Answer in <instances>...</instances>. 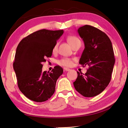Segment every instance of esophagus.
<instances>
[{
    "instance_id": "1",
    "label": "esophagus",
    "mask_w": 128,
    "mask_h": 128,
    "mask_svg": "<svg viewBox=\"0 0 128 128\" xmlns=\"http://www.w3.org/2000/svg\"><path fill=\"white\" fill-rule=\"evenodd\" d=\"M63 69H64V71H66V72H68L70 70V69L69 68H64Z\"/></svg>"
}]
</instances>
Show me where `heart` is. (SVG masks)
Returning a JSON list of instances; mask_svg holds the SVG:
<instances>
[{
  "label": "heart",
  "mask_w": 128,
  "mask_h": 128,
  "mask_svg": "<svg viewBox=\"0 0 128 128\" xmlns=\"http://www.w3.org/2000/svg\"><path fill=\"white\" fill-rule=\"evenodd\" d=\"M67 40L72 47H74V46H75V45H77L78 44L81 43V41L79 40V38H78V37L75 36H68L67 37ZM58 43H56L55 45L53 46V49H52V52L53 53H55L56 52L57 50H58ZM58 62L59 65H60L62 66L69 67L72 66V60L68 58H64L60 59Z\"/></svg>",
  "instance_id": "1"
}]
</instances>
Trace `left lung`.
<instances>
[{
    "mask_svg": "<svg viewBox=\"0 0 128 128\" xmlns=\"http://www.w3.org/2000/svg\"><path fill=\"white\" fill-rule=\"evenodd\" d=\"M78 31L85 43L79 63L89 68L83 75L78 72L73 84L83 96L94 97L101 93L111 80L115 62L112 42L104 32L94 26L86 25Z\"/></svg>",
    "mask_w": 128,
    "mask_h": 128,
    "instance_id": "left-lung-1",
    "label": "left lung"
}]
</instances>
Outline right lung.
<instances>
[{
    "instance_id": "right-lung-1",
    "label": "right lung",
    "mask_w": 128,
    "mask_h": 128,
    "mask_svg": "<svg viewBox=\"0 0 128 128\" xmlns=\"http://www.w3.org/2000/svg\"><path fill=\"white\" fill-rule=\"evenodd\" d=\"M63 32L40 30L24 38L18 46L13 68L18 88L30 100L44 102L55 92L56 80L63 70L56 66L50 72H43L42 62L52 55L53 46Z\"/></svg>"
}]
</instances>
